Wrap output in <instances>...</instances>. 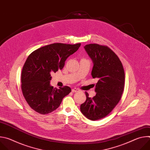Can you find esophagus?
Returning <instances> with one entry per match:
<instances>
[{
    "label": "esophagus",
    "instance_id": "1",
    "mask_svg": "<svg viewBox=\"0 0 150 150\" xmlns=\"http://www.w3.org/2000/svg\"><path fill=\"white\" fill-rule=\"evenodd\" d=\"M78 91H79V90L77 89V88H72V93H76V92H78Z\"/></svg>",
    "mask_w": 150,
    "mask_h": 150
}]
</instances>
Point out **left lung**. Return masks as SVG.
Wrapping results in <instances>:
<instances>
[{"label": "left lung", "mask_w": 150, "mask_h": 150, "mask_svg": "<svg viewBox=\"0 0 150 150\" xmlns=\"http://www.w3.org/2000/svg\"><path fill=\"white\" fill-rule=\"evenodd\" d=\"M93 61L91 72L93 78L98 81L96 85V95L89 97L81 105L82 114L92 120L108 116L119 102L125 86V72L116 54L108 46L89 44L84 47Z\"/></svg>", "instance_id": "8db88e82"}]
</instances>
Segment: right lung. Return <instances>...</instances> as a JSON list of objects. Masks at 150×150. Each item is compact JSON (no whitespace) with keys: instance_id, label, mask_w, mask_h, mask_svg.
I'll return each instance as SVG.
<instances>
[{"instance_id":"obj_1","label":"right lung","mask_w":150,"mask_h":150,"mask_svg":"<svg viewBox=\"0 0 150 150\" xmlns=\"http://www.w3.org/2000/svg\"><path fill=\"white\" fill-rule=\"evenodd\" d=\"M81 43H53L32 52L27 57L21 74L23 96L35 112L47 115L58 108L71 89L68 86H50L51 74L62 69L67 59L78 50Z\"/></svg>"}]
</instances>
